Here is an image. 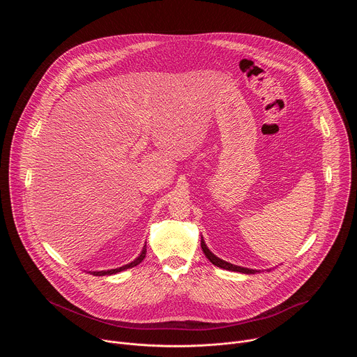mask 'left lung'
I'll use <instances>...</instances> for the list:
<instances>
[{
  "mask_svg": "<svg viewBox=\"0 0 357 357\" xmlns=\"http://www.w3.org/2000/svg\"><path fill=\"white\" fill-rule=\"evenodd\" d=\"M200 245H202L203 252H205L206 259H208L212 264H215L216 267H220V268H223V270H229V271L243 273V274H256V273H260V270H252V268H245V267L234 266V264H231V263H227V261H225V260H222V259L216 257L215 254L208 248V245H206L205 240H203V237H202V240H200Z\"/></svg>",
  "mask_w": 357,
  "mask_h": 357,
  "instance_id": "1",
  "label": "left lung"
}]
</instances>
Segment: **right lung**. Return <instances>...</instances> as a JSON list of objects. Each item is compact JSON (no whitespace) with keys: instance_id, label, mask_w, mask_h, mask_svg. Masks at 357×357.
<instances>
[{"instance_id":"obj_1","label":"right lung","mask_w":357,"mask_h":357,"mask_svg":"<svg viewBox=\"0 0 357 357\" xmlns=\"http://www.w3.org/2000/svg\"><path fill=\"white\" fill-rule=\"evenodd\" d=\"M145 254H146V244L142 247V250H141V252H139V256H138L134 261H131V263H128V264H126V266H123V267L112 268V270H103V271H89V273L93 274V275H97V277L113 275V274H117V273H120V271H124V270H128V268H132V267L138 266V264L145 259Z\"/></svg>"}]
</instances>
